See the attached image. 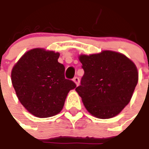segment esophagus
I'll return each mask as SVG.
<instances>
[{
  "instance_id": "esophagus-1",
  "label": "esophagus",
  "mask_w": 149,
  "mask_h": 149,
  "mask_svg": "<svg viewBox=\"0 0 149 149\" xmlns=\"http://www.w3.org/2000/svg\"><path fill=\"white\" fill-rule=\"evenodd\" d=\"M73 81H74V82L75 83V84H76L77 86H78V85L79 84V79L78 77H74V78L73 79Z\"/></svg>"
}]
</instances>
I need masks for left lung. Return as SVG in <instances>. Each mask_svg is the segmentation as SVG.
<instances>
[{
  "label": "left lung",
  "instance_id": "8db88e82",
  "mask_svg": "<svg viewBox=\"0 0 149 149\" xmlns=\"http://www.w3.org/2000/svg\"><path fill=\"white\" fill-rule=\"evenodd\" d=\"M84 74L75 88L83 104L94 116L110 119L130 102L138 83V71L132 61L120 53L103 50L79 56Z\"/></svg>",
  "mask_w": 149,
  "mask_h": 149
}]
</instances>
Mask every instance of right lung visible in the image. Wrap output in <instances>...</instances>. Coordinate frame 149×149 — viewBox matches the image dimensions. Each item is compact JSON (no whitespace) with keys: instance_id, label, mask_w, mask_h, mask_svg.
Wrapping results in <instances>:
<instances>
[{"instance_id":"1","label":"right lung","mask_w":149,"mask_h":149,"mask_svg":"<svg viewBox=\"0 0 149 149\" xmlns=\"http://www.w3.org/2000/svg\"><path fill=\"white\" fill-rule=\"evenodd\" d=\"M59 53L36 48L16 63L11 79L19 101L39 118L58 114L70 90L76 84L65 79V66L58 62Z\"/></svg>"}]
</instances>
